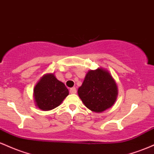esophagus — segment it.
Instances as JSON below:
<instances>
[{"label": "esophagus", "instance_id": "34e87169", "mask_svg": "<svg viewBox=\"0 0 154 154\" xmlns=\"http://www.w3.org/2000/svg\"><path fill=\"white\" fill-rule=\"evenodd\" d=\"M69 93H71V94H75V93H77V90H76L75 88H70Z\"/></svg>", "mask_w": 154, "mask_h": 154}]
</instances>
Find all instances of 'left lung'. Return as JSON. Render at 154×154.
<instances>
[{"instance_id": "1", "label": "left lung", "mask_w": 154, "mask_h": 154, "mask_svg": "<svg viewBox=\"0 0 154 154\" xmlns=\"http://www.w3.org/2000/svg\"><path fill=\"white\" fill-rule=\"evenodd\" d=\"M77 93L88 109L100 113L110 109L115 103L118 88L110 72L100 67L88 72Z\"/></svg>"}]
</instances>
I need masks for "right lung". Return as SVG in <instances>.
<instances>
[{
    "label": "right lung",
    "mask_w": 154,
    "mask_h": 154,
    "mask_svg": "<svg viewBox=\"0 0 154 154\" xmlns=\"http://www.w3.org/2000/svg\"><path fill=\"white\" fill-rule=\"evenodd\" d=\"M69 95V90L54 73L44 75L33 90L35 106L43 111H50L62 103Z\"/></svg>",
    "instance_id": "1"
}]
</instances>
